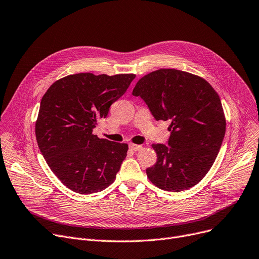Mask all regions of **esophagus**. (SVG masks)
Masks as SVG:
<instances>
[{"label":"esophagus","instance_id":"1","mask_svg":"<svg viewBox=\"0 0 259 259\" xmlns=\"http://www.w3.org/2000/svg\"><path fill=\"white\" fill-rule=\"evenodd\" d=\"M129 148L131 149L132 151H140L141 149L143 148L141 145H135V144H130L129 145Z\"/></svg>","mask_w":259,"mask_h":259}]
</instances>
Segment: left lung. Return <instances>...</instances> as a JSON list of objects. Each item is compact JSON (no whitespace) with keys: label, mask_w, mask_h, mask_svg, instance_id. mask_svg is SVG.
<instances>
[{"label":"left lung","mask_w":259,"mask_h":259,"mask_svg":"<svg viewBox=\"0 0 259 259\" xmlns=\"http://www.w3.org/2000/svg\"><path fill=\"white\" fill-rule=\"evenodd\" d=\"M132 94L145 101L156 120H171L168 146L152 145L157 160L146 170L148 179L170 192L198 184L214 164L226 133L219 94L206 79L176 69L143 76Z\"/></svg>","instance_id":"1"}]
</instances>
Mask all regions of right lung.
Instances as JSON below:
<instances>
[{
  "label": "right lung",
  "mask_w": 259,
  "mask_h": 259,
  "mask_svg": "<svg viewBox=\"0 0 259 259\" xmlns=\"http://www.w3.org/2000/svg\"><path fill=\"white\" fill-rule=\"evenodd\" d=\"M134 77L132 73L70 74L54 81L42 98L35 121L39 151L72 191L91 194L114 182L128 145L99 139L92 131Z\"/></svg>",
  "instance_id": "1"
}]
</instances>
